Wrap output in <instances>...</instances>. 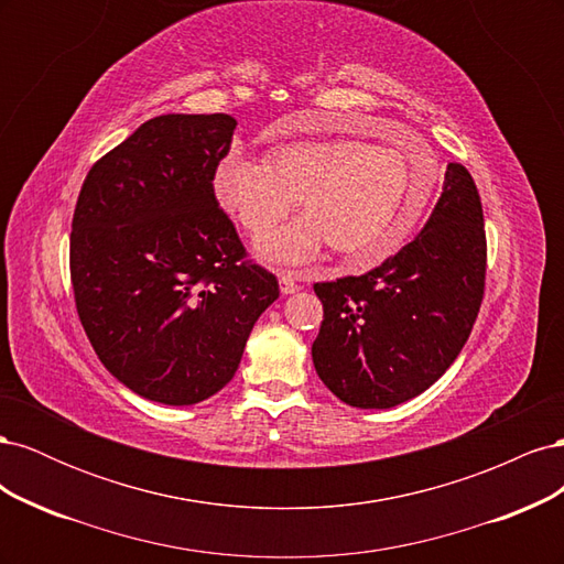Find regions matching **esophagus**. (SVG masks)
<instances>
[{"instance_id": "34e87169", "label": "esophagus", "mask_w": 564, "mask_h": 564, "mask_svg": "<svg viewBox=\"0 0 564 564\" xmlns=\"http://www.w3.org/2000/svg\"><path fill=\"white\" fill-rule=\"evenodd\" d=\"M280 289H282V294H296L299 289H301V284L289 275V272H282L280 275Z\"/></svg>"}]
</instances>
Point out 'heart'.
<instances>
[{
	"label": "heart",
	"instance_id": "heart-1",
	"mask_svg": "<svg viewBox=\"0 0 564 564\" xmlns=\"http://www.w3.org/2000/svg\"><path fill=\"white\" fill-rule=\"evenodd\" d=\"M435 158L355 139L289 141L268 162L228 155L214 172V193L247 235L263 237L292 212L303 214L263 242L278 263H303L329 245L350 268L379 265L416 230L435 187Z\"/></svg>",
	"mask_w": 564,
	"mask_h": 564
}]
</instances>
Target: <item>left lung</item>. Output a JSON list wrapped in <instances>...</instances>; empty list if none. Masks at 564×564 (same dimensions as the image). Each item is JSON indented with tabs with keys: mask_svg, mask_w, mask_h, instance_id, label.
Listing matches in <instances>:
<instances>
[{
	"mask_svg": "<svg viewBox=\"0 0 564 564\" xmlns=\"http://www.w3.org/2000/svg\"><path fill=\"white\" fill-rule=\"evenodd\" d=\"M487 235L468 169L449 162L423 232L365 275L317 282V377L350 406L390 409L431 388L466 346L485 299Z\"/></svg>",
	"mask_w": 564,
	"mask_h": 564,
	"instance_id": "8db88e82",
	"label": "left lung"
}]
</instances>
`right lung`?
Segmentation results:
<instances>
[{"mask_svg":"<svg viewBox=\"0 0 564 564\" xmlns=\"http://www.w3.org/2000/svg\"><path fill=\"white\" fill-rule=\"evenodd\" d=\"M235 127L224 112L152 117L89 169L75 204L79 322L112 377L152 402L224 388L280 296L214 195Z\"/></svg>","mask_w":564,"mask_h":564,"instance_id":"right-lung-1","label":"right lung"}]
</instances>
